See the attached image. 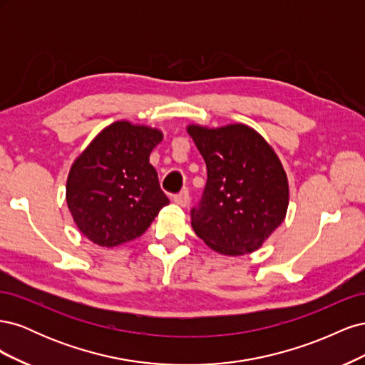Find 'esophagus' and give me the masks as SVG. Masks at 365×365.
Here are the masks:
<instances>
[{"label":"esophagus","instance_id":"34e87169","mask_svg":"<svg viewBox=\"0 0 365 365\" xmlns=\"http://www.w3.org/2000/svg\"><path fill=\"white\" fill-rule=\"evenodd\" d=\"M189 200H190V196H189V192H187V190H182L178 195L173 196V202L181 205V207H187V204H189Z\"/></svg>","mask_w":365,"mask_h":365}]
</instances>
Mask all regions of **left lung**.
Segmentation results:
<instances>
[{"label": "left lung", "instance_id": "1", "mask_svg": "<svg viewBox=\"0 0 365 365\" xmlns=\"http://www.w3.org/2000/svg\"><path fill=\"white\" fill-rule=\"evenodd\" d=\"M187 132L207 164V184L192 227L213 251L242 256L257 251L288 212V176L257 130L235 123L189 125Z\"/></svg>", "mask_w": 365, "mask_h": 365}]
</instances>
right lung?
<instances>
[{"instance_id":"right-lung-1","label":"right lung","mask_w":365,"mask_h":365,"mask_svg":"<svg viewBox=\"0 0 365 365\" xmlns=\"http://www.w3.org/2000/svg\"><path fill=\"white\" fill-rule=\"evenodd\" d=\"M163 132L126 120L114 121L71 165L67 205L81 233L113 248L140 237L169 204L149 155Z\"/></svg>"}]
</instances>
